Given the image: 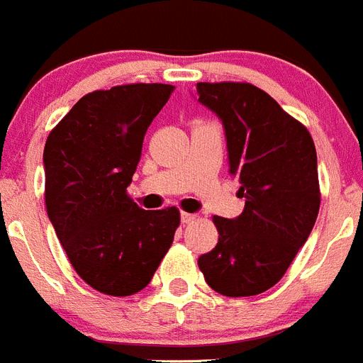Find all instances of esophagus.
<instances>
[{
  "label": "esophagus",
  "mask_w": 363,
  "mask_h": 363,
  "mask_svg": "<svg viewBox=\"0 0 363 363\" xmlns=\"http://www.w3.org/2000/svg\"><path fill=\"white\" fill-rule=\"evenodd\" d=\"M195 219H197V216H195V213H186V212L181 213V223H182V225H190V223H194Z\"/></svg>",
  "instance_id": "1"
}]
</instances>
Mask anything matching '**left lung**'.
<instances>
[{
    "label": "left lung",
    "instance_id": "obj_1",
    "mask_svg": "<svg viewBox=\"0 0 363 363\" xmlns=\"http://www.w3.org/2000/svg\"><path fill=\"white\" fill-rule=\"evenodd\" d=\"M197 96L223 122L230 173L245 197V210L235 219L213 216L219 241L197 263L219 294H261L281 279L316 223L314 140L303 124L252 84L199 82Z\"/></svg>",
    "mask_w": 363,
    "mask_h": 363
}]
</instances>
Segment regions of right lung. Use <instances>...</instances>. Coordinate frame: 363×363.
Returning <instances> with one entry per match:
<instances>
[{
	"mask_svg": "<svg viewBox=\"0 0 363 363\" xmlns=\"http://www.w3.org/2000/svg\"><path fill=\"white\" fill-rule=\"evenodd\" d=\"M175 87L128 84L82 96L47 137V216L72 269L94 291H143L172 247L175 206L143 210L128 186L144 135Z\"/></svg>",
	"mask_w": 363,
	"mask_h": 363,
	"instance_id": "add662e5",
	"label": "right lung"
}]
</instances>
